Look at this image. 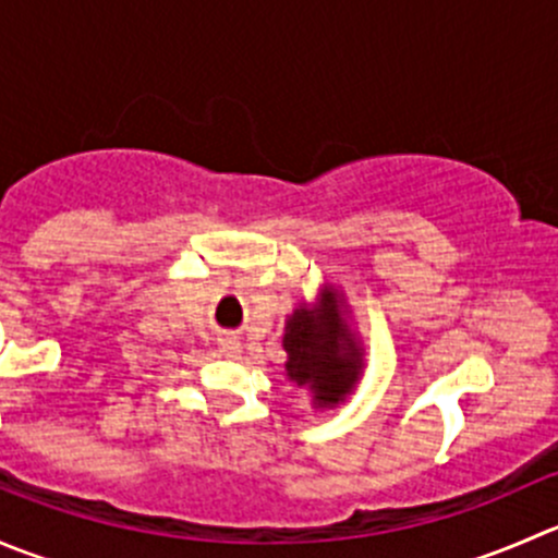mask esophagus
Segmentation results:
<instances>
[{
	"mask_svg": "<svg viewBox=\"0 0 558 558\" xmlns=\"http://www.w3.org/2000/svg\"><path fill=\"white\" fill-rule=\"evenodd\" d=\"M221 353L227 359H238L240 356V342L238 340H221Z\"/></svg>",
	"mask_w": 558,
	"mask_h": 558,
	"instance_id": "34e87169",
	"label": "esophagus"
}]
</instances>
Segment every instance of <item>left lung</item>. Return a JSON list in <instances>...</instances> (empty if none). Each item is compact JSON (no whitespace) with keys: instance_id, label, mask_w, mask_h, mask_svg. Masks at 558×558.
Here are the masks:
<instances>
[{"instance_id":"left-lung-1","label":"left lung","mask_w":558,"mask_h":558,"mask_svg":"<svg viewBox=\"0 0 558 558\" xmlns=\"http://www.w3.org/2000/svg\"><path fill=\"white\" fill-rule=\"evenodd\" d=\"M286 373L313 388L318 404H337L359 375V351L340 320L335 291L320 294V305L300 307L286 324Z\"/></svg>"}]
</instances>
